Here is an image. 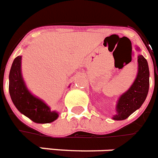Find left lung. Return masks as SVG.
<instances>
[{"mask_svg":"<svg viewBox=\"0 0 158 158\" xmlns=\"http://www.w3.org/2000/svg\"><path fill=\"white\" fill-rule=\"evenodd\" d=\"M137 51L139 48L136 47ZM138 71L129 89L120 96L117 102L114 120H124L139 109L145 101L149 88V69L143 55H138Z\"/></svg>","mask_w":158,"mask_h":158,"instance_id":"left-lung-1","label":"left lung"}]
</instances>
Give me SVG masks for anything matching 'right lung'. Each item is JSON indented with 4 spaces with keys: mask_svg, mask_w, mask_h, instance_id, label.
Instances as JSON below:
<instances>
[{
    "mask_svg": "<svg viewBox=\"0 0 158 158\" xmlns=\"http://www.w3.org/2000/svg\"><path fill=\"white\" fill-rule=\"evenodd\" d=\"M22 56L14 60L9 75V91L13 103L19 112L36 123H49L58 118L57 111L41 99L31 93L27 88L22 75Z\"/></svg>",
    "mask_w": 158,
    "mask_h": 158,
    "instance_id": "add662e5",
    "label": "right lung"
}]
</instances>
